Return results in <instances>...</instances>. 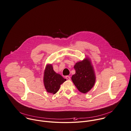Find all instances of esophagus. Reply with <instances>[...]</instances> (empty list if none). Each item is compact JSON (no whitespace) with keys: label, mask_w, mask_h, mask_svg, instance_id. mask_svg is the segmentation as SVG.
<instances>
[{"label":"esophagus","mask_w":131,"mask_h":131,"mask_svg":"<svg viewBox=\"0 0 131 131\" xmlns=\"http://www.w3.org/2000/svg\"><path fill=\"white\" fill-rule=\"evenodd\" d=\"M65 78L68 80H70V77L69 76H66L65 77Z\"/></svg>","instance_id":"34e87169"}]
</instances>
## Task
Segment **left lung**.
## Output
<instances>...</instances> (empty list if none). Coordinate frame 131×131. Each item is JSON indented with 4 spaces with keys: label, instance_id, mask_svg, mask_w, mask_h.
Segmentation results:
<instances>
[{
    "label": "left lung",
    "instance_id": "1",
    "mask_svg": "<svg viewBox=\"0 0 131 131\" xmlns=\"http://www.w3.org/2000/svg\"><path fill=\"white\" fill-rule=\"evenodd\" d=\"M74 68L75 73L71 77L73 84L79 91L83 93H87L94 85L96 80L90 60L86 58L83 61L77 62Z\"/></svg>",
    "mask_w": 131,
    "mask_h": 131
}]
</instances>
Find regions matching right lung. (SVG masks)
<instances>
[{
	"instance_id": "add662e5",
	"label": "right lung",
	"mask_w": 131,
	"mask_h": 131,
	"mask_svg": "<svg viewBox=\"0 0 131 131\" xmlns=\"http://www.w3.org/2000/svg\"><path fill=\"white\" fill-rule=\"evenodd\" d=\"M66 81V79L53 70L51 64L46 65L44 72L43 82L47 92L56 94L59 91L60 85Z\"/></svg>"
}]
</instances>
